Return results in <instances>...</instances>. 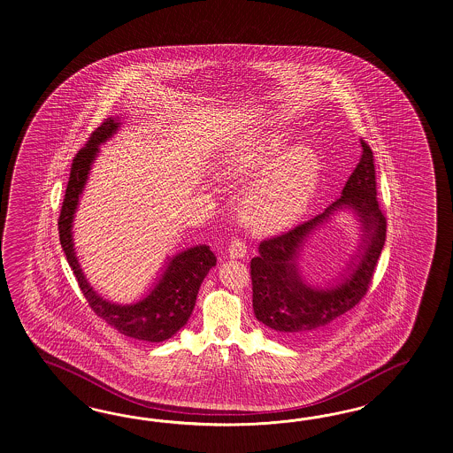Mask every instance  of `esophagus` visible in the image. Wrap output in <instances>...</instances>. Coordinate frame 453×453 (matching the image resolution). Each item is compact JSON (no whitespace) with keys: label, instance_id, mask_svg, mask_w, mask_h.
Wrapping results in <instances>:
<instances>
[{"label":"esophagus","instance_id":"34e87169","mask_svg":"<svg viewBox=\"0 0 453 453\" xmlns=\"http://www.w3.org/2000/svg\"><path fill=\"white\" fill-rule=\"evenodd\" d=\"M248 253V246H246V242L243 240H233L232 244L228 246V256L233 257V259H240V257H244Z\"/></svg>","mask_w":453,"mask_h":453}]
</instances>
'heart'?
<instances>
[{"label": "heart", "mask_w": 453, "mask_h": 453, "mask_svg": "<svg viewBox=\"0 0 453 453\" xmlns=\"http://www.w3.org/2000/svg\"><path fill=\"white\" fill-rule=\"evenodd\" d=\"M286 140L266 134L228 156L221 177L246 182L240 217L256 233L286 230L309 207L320 179V159L311 146L286 150Z\"/></svg>", "instance_id": "1"}]
</instances>
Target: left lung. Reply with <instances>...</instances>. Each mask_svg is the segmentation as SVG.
Here are the masks:
<instances>
[{
  "mask_svg": "<svg viewBox=\"0 0 453 453\" xmlns=\"http://www.w3.org/2000/svg\"><path fill=\"white\" fill-rule=\"evenodd\" d=\"M360 163L343 187L342 197L324 213L303 221L259 243V255L251 259L253 309L256 319L273 335L312 338L322 334L343 313L351 311L366 296L376 263L386 242V217L376 194L374 156L370 144L361 140ZM351 206L361 217L365 240L359 265L349 279L330 290H313L298 274L296 255L304 238L335 209Z\"/></svg>",
  "mask_w": 453,
  "mask_h": 453,
  "instance_id": "8db88e82",
  "label": "left lung"
}]
</instances>
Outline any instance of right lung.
I'll return each mask as SVG.
<instances>
[{
	"instance_id": "obj_1",
	"label": "right lung",
	"mask_w": 453,
	"mask_h": 453,
	"mask_svg": "<svg viewBox=\"0 0 453 453\" xmlns=\"http://www.w3.org/2000/svg\"><path fill=\"white\" fill-rule=\"evenodd\" d=\"M118 127L117 118H106L98 128L92 131L87 144L75 154L58 215V238L81 286V294L96 317L104 319L106 324L117 328L123 335L144 342H164L187 324L196 305L198 288L210 269L217 265V256L205 244L179 253L169 261L163 278L159 279L151 294L133 305H118L104 301L90 288L73 253L72 220L98 146L108 140Z\"/></svg>"
}]
</instances>
